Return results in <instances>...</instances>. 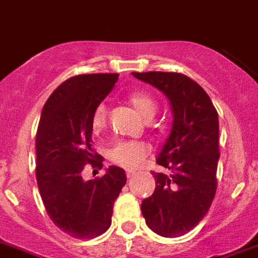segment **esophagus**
<instances>
[{"mask_svg": "<svg viewBox=\"0 0 258 258\" xmlns=\"http://www.w3.org/2000/svg\"><path fill=\"white\" fill-rule=\"evenodd\" d=\"M134 176H136V172H133V171H126V177H127V179H133Z\"/></svg>", "mask_w": 258, "mask_h": 258, "instance_id": "34e87169", "label": "esophagus"}]
</instances>
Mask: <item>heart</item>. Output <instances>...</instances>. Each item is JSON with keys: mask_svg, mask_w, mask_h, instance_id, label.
I'll list each match as a JSON object with an SVG mask.
<instances>
[{"mask_svg": "<svg viewBox=\"0 0 258 258\" xmlns=\"http://www.w3.org/2000/svg\"><path fill=\"white\" fill-rule=\"evenodd\" d=\"M129 100L133 107L146 120H150L156 113V100L146 92H132ZM107 125V107L100 103L95 107L91 116V126L94 132H100ZM151 149L142 141H120L109 151V159L126 169H137L144 164L145 159L150 154Z\"/></svg>", "mask_w": 258, "mask_h": 258, "instance_id": "heart-1", "label": "heart"}]
</instances>
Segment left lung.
Here are the masks:
<instances>
[{"label":"left lung","instance_id":"8db88e82","mask_svg":"<svg viewBox=\"0 0 258 258\" xmlns=\"http://www.w3.org/2000/svg\"><path fill=\"white\" fill-rule=\"evenodd\" d=\"M168 98L172 129L156 163L167 173L151 172L153 196L141 210L146 224L164 237L186 234L208 214L217 192L219 160L218 112L201 86L180 73H132Z\"/></svg>","mask_w":258,"mask_h":258}]
</instances>
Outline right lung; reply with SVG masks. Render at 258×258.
Listing matches in <instances>:
<instances>
[{
	"label": "right lung",
	"instance_id": "right-lung-1",
	"mask_svg": "<svg viewBox=\"0 0 258 258\" xmlns=\"http://www.w3.org/2000/svg\"><path fill=\"white\" fill-rule=\"evenodd\" d=\"M118 74H82L66 79L48 98L36 133V181L48 215L76 239H91L111 226L113 204L126 182L111 166L104 176L85 181L87 166L102 168L92 149V112L113 89Z\"/></svg>",
	"mask_w": 258,
	"mask_h": 258
}]
</instances>
